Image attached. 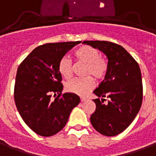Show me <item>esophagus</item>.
<instances>
[{"instance_id":"34e87169","label":"esophagus","mask_w":156,"mask_h":156,"mask_svg":"<svg viewBox=\"0 0 156 156\" xmlns=\"http://www.w3.org/2000/svg\"><path fill=\"white\" fill-rule=\"evenodd\" d=\"M80 101H81V102H83V101H86V98H80Z\"/></svg>"}]
</instances>
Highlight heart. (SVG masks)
I'll list each match as a JSON object with an SVG mask.
<instances>
[{
  "label": "heart",
  "mask_w": 156,
  "mask_h": 156,
  "mask_svg": "<svg viewBox=\"0 0 156 156\" xmlns=\"http://www.w3.org/2000/svg\"><path fill=\"white\" fill-rule=\"evenodd\" d=\"M76 59L79 62L86 64V76H93L96 80H101L107 71V62L100 56V51L90 45H82L75 51ZM58 70L61 76L66 79L72 76V61L67 56L61 58L58 64ZM95 87L94 79L90 76L76 78L66 84V90L70 93L85 96Z\"/></svg>",
  "instance_id": "heart-1"
}]
</instances>
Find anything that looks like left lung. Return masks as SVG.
Instances as JSON below:
<instances>
[{
    "mask_svg": "<svg viewBox=\"0 0 156 156\" xmlns=\"http://www.w3.org/2000/svg\"><path fill=\"white\" fill-rule=\"evenodd\" d=\"M107 57L105 79L93 91L96 109L90 116L93 127L103 136H115L132 123L141 107L143 86L140 69L121 45L105 41H85ZM105 97L108 98L106 103Z\"/></svg>",
    "mask_w": 156,
    "mask_h": 156,
    "instance_id": "1",
    "label": "left lung"
}]
</instances>
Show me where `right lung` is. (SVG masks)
I'll return each mask as SVG.
<instances>
[{
    "label": "right lung",
    "mask_w": 156,
    "mask_h": 156,
    "mask_svg": "<svg viewBox=\"0 0 156 156\" xmlns=\"http://www.w3.org/2000/svg\"><path fill=\"white\" fill-rule=\"evenodd\" d=\"M81 41L47 43L34 49L17 69L15 83L16 105L24 122L41 136H51L66 125L71 111L80 101L74 93L61 95L63 85L58 64ZM58 94L54 101L51 93Z\"/></svg>",
    "instance_id": "obj_1"
}]
</instances>
